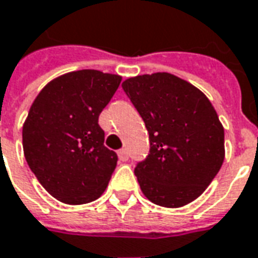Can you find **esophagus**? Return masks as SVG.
Here are the masks:
<instances>
[{
    "mask_svg": "<svg viewBox=\"0 0 258 258\" xmlns=\"http://www.w3.org/2000/svg\"><path fill=\"white\" fill-rule=\"evenodd\" d=\"M118 157H119V161H127L129 160V154H127V151L125 149H122L118 151Z\"/></svg>",
    "mask_w": 258,
    "mask_h": 258,
    "instance_id": "34e87169",
    "label": "esophagus"
}]
</instances>
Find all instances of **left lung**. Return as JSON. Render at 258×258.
Wrapping results in <instances>:
<instances>
[{
  "label": "left lung",
  "mask_w": 258,
  "mask_h": 258,
  "mask_svg": "<svg viewBox=\"0 0 258 258\" xmlns=\"http://www.w3.org/2000/svg\"><path fill=\"white\" fill-rule=\"evenodd\" d=\"M122 87L149 132L150 153L135 168L143 195L168 208L196 200L225 158L224 127L213 104L167 72L129 78Z\"/></svg>",
  "instance_id": "8db88e82"
}]
</instances>
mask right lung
<instances>
[{
	"label": "right lung",
	"instance_id": "obj_1",
	"mask_svg": "<svg viewBox=\"0 0 258 258\" xmlns=\"http://www.w3.org/2000/svg\"><path fill=\"white\" fill-rule=\"evenodd\" d=\"M122 78L94 69L51 80L33 101L22 131L27 165L56 200L85 204L108 186L118 155L104 146L98 116Z\"/></svg>",
	"mask_w": 258,
	"mask_h": 258
}]
</instances>
